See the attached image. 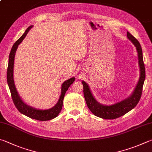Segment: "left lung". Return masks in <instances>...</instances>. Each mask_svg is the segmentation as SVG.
Returning <instances> with one entry per match:
<instances>
[{
    "label": "left lung",
    "mask_w": 152,
    "mask_h": 152,
    "mask_svg": "<svg viewBox=\"0 0 152 152\" xmlns=\"http://www.w3.org/2000/svg\"><path fill=\"white\" fill-rule=\"evenodd\" d=\"M127 37L134 44L136 48L138 56L140 67V78L132 94L124 100L112 105H104L96 100L86 82L82 81L84 87V96L88 108L94 115L106 120H113L122 116L136 106L139 102L142 93L143 85L145 78V66L143 64V54L141 45L136 38L129 32H127Z\"/></svg>",
    "instance_id": "obj_1"
}]
</instances>
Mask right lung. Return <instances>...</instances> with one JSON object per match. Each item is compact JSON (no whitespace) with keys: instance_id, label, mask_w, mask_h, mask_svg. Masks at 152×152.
Segmentation results:
<instances>
[{"instance_id":"right-lung-1","label":"right lung","mask_w":152,"mask_h":152,"mask_svg":"<svg viewBox=\"0 0 152 152\" xmlns=\"http://www.w3.org/2000/svg\"><path fill=\"white\" fill-rule=\"evenodd\" d=\"M32 27V26H30L26 30V31L22 35V37L14 44L12 49H11L9 54V65H8L7 69V83L8 85H9L13 102L15 104L16 108L18 109V111L21 114L34 120H37L39 121H47L54 119V118L57 117L58 115L59 114V113L62 108L63 100H64L66 92L68 90L69 87L70 86V85L75 80V78L72 77V78L68 79L64 82H63L61 87V94L60 96L59 100L58 101L56 104L54 106L51 107V108L46 110H40L35 108V107H33L26 104L22 100L20 95H19V94L17 92V90H16L15 84V81H14V62H15V53L16 52V50L18 48V45L22 42V41L24 40V38L26 37V36L28 34L29 30Z\"/></svg>"}]
</instances>
